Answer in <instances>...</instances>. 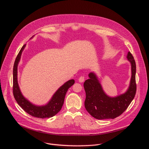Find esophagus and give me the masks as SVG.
<instances>
[{"label":"esophagus","instance_id":"obj_1","mask_svg":"<svg viewBox=\"0 0 149 149\" xmlns=\"http://www.w3.org/2000/svg\"><path fill=\"white\" fill-rule=\"evenodd\" d=\"M84 79H85V77L84 76H81L79 79H78V81L79 82H83L84 81Z\"/></svg>","mask_w":149,"mask_h":149}]
</instances>
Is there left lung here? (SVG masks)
Masks as SVG:
<instances>
[{"label":"left lung","instance_id":"8db88e82","mask_svg":"<svg viewBox=\"0 0 149 149\" xmlns=\"http://www.w3.org/2000/svg\"><path fill=\"white\" fill-rule=\"evenodd\" d=\"M132 64V78L129 88L124 94L111 98L106 95L96 75L91 72L90 78L84 83L86 98L85 107L90 114L98 120L114 119L128 108L136 93V65L133 56L130 52L127 56Z\"/></svg>","mask_w":149,"mask_h":149}]
</instances>
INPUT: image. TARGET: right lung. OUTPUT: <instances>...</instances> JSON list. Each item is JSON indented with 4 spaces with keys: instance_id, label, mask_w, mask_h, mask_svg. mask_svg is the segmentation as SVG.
Wrapping results in <instances>:
<instances>
[{
    "instance_id": "right-lung-1",
    "label": "right lung",
    "mask_w": 149,
    "mask_h": 149,
    "mask_svg": "<svg viewBox=\"0 0 149 149\" xmlns=\"http://www.w3.org/2000/svg\"><path fill=\"white\" fill-rule=\"evenodd\" d=\"M25 45H24L19 52L13 65V94L14 98L21 108L29 115L40 118L52 117L61 110L63 102H64L66 93L68 88L74 85L75 81L74 79L69 80L62 86L54 94L51 101L46 105L36 106L31 104L21 94L17 79V65L20 61L21 54H22Z\"/></svg>"
}]
</instances>
